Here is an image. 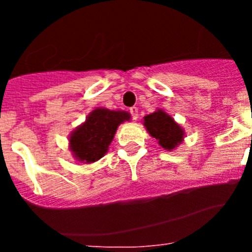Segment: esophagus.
<instances>
[{
    "instance_id": "34e87169",
    "label": "esophagus",
    "mask_w": 252,
    "mask_h": 252,
    "mask_svg": "<svg viewBox=\"0 0 252 252\" xmlns=\"http://www.w3.org/2000/svg\"><path fill=\"white\" fill-rule=\"evenodd\" d=\"M130 113H131V117H132V120L139 119V110H137V107H131Z\"/></svg>"
}]
</instances>
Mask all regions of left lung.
<instances>
[{"instance_id":"1","label":"left lung","mask_w":252,"mask_h":252,"mask_svg":"<svg viewBox=\"0 0 252 252\" xmlns=\"http://www.w3.org/2000/svg\"><path fill=\"white\" fill-rule=\"evenodd\" d=\"M144 125L151 136L155 137L159 145L165 150H173L183 141V128L164 111L159 110L145 116Z\"/></svg>"}]
</instances>
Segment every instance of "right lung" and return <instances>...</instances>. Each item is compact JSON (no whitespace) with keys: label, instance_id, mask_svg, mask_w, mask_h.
Returning <instances> with one entry per match:
<instances>
[{"label":"right lung","instance_id":"add662e5","mask_svg":"<svg viewBox=\"0 0 252 252\" xmlns=\"http://www.w3.org/2000/svg\"><path fill=\"white\" fill-rule=\"evenodd\" d=\"M126 120H130V113L125 111L97 108L91 112L69 139L73 155L83 162L101 159L108 150L119 125Z\"/></svg>","mask_w":252,"mask_h":252}]
</instances>
